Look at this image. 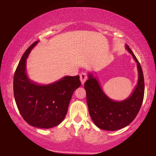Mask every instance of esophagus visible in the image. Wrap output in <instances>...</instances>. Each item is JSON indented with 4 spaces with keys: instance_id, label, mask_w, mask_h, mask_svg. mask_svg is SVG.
I'll list each match as a JSON object with an SVG mask.
<instances>
[{
    "instance_id": "1",
    "label": "esophagus",
    "mask_w": 156,
    "mask_h": 156,
    "mask_svg": "<svg viewBox=\"0 0 156 156\" xmlns=\"http://www.w3.org/2000/svg\"><path fill=\"white\" fill-rule=\"evenodd\" d=\"M80 80H81V82H82V84H83L85 82V81L87 80V74L84 73V72H82V73L80 74Z\"/></svg>"
}]
</instances>
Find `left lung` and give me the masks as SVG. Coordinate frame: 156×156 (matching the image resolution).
<instances>
[{
	"mask_svg": "<svg viewBox=\"0 0 156 156\" xmlns=\"http://www.w3.org/2000/svg\"><path fill=\"white\" fill-rule=\"evenodd\" d=\"M126 48L137 62L138 71L137 86L128 99L122 101L110 99L91 74L84 83L91 118L97 127L106 131H116L130 124L137 116L144 100L145 85L141 66L129 45H126Z\"/></svg>",
	"mask_w": 156,
	"mask_h": 156,
	"instance_id": "left-lung-1",
	"label": "left lung"
}]
</instances>
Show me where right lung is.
I'll list each match as a JSON object with an SVG mask.
<instances>
[{
  "instance_id": "add662e5",
  "label": "right lung",
  "mask_w": 156,
  "mask_h": 156,
  "mask_svg": "<svg viewBox=\"0 0 156 156\" xmlns=\"http://www.w3.org/2000/svg\"><path fill=\"white\" fill-rule=\"evenodd\" d=\"M36 41L21 57L14 74L13 92L19 112L29 125L50 129L65 119L74 90L80 87V76H66L48 85L35 84L27 78L26 59Z\"/></svg>"
}]
</instances>
